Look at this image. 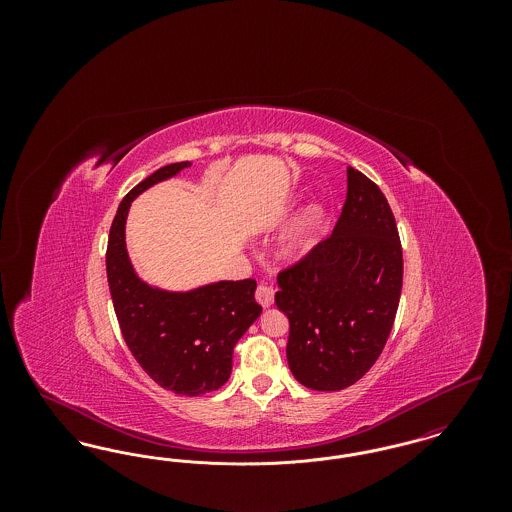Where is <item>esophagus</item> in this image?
Returning a JSON list of instances; mask_svg holds the SVG:
<instances>
[{"label": "esophagus", "instance_id": "esophagus-1", "mask_svg": "<svg viewBox=\"0 0 512 512\" xmlns=\"http://www.w3.org/2000/svg\"><path fill=\"white\" fill-rule=\"evenodd\" d=\"M255 299L259 301V305L270 307L274 303V290L267 284H259L255 290Z\"/></svg>", "mask_w": 512, "mask_h": 512}]
</instances>
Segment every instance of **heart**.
Masks as SVG:
<instances>
[{
  "mask_svg": "<svg viewBox=\"0 0 512 512\" xmlns=\"http://www.w3.org/2000/svg\"><path fill=\"white\" fill-rule=\"evenodd\" d=\"M322 217V209L320 205H311L299 222L295 224L292 234L286 238L284 247H282V255L288 261H295L299 257H303L317 240L318 224Z\"/></svg>",
  "mask_w": 512,
  "mask_h": 512,
  "instance_id": "heart-1",
  "label": "heart"
}]
</instances>
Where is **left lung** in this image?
Wrapping results in <instances>:
<instances>
[{
	"mask_svg": "<svg viewBox=\"0 0 512 512\" xmlns=\"http://www.w3.org/2000/svg\"><path fill=\"white\" fill-rule=\"evenodd\" d=\"M276 307L290 320L288 365L311 390L338 391L378 361L399 307L403 249L390 203L347 167V197L332 236L278 272Z\"/></svg>",
	"mask_w": 512,
	"mask_h": 512,
	"instance_id": "obj_1",
	"label": "left lung"
}]
</instances>
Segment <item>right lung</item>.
<instances>
[{
    "label": "right lung",
    "mask_w": 512,
    "mask_h": 512,
    "mask_svg": "<svg viewBox=\"0 0 512 512\" xmlns=\"http://www.w3.org/2000/svg\"><path fill=\"white\" fill-rule=\"evenodd\" d=\"M190 165H167L126 194L109 230L105 265L122 338L138 365L161 388L195 397L226 384L234 347L263 307L255 301L253 278L222 280L178 293L151 288L136 276L124 242L130 203Z\"/></svg>",
    "instance_id": "add662e5"
}]
</instances>
